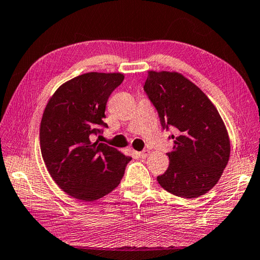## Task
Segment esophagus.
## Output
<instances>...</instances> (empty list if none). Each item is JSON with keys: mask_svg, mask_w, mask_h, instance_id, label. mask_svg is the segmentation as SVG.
<instances>
[{"mask_svg": "<svg viewBox=\"0 0 260 260\" xmlns=\"http://www.w3.org/2000/svg\"><path fill=\"white\" fill-rule=\"evenodd\" d=\"M149 154H150L149 150H143V151H141V152H139V153H137V155L142 157V159H145V157H147V155H149Z\"/></svg>", "mask_w": 260, "mask_h": 260, "instance_id": "34e87169", "label": "esophagus"}]
</instances>
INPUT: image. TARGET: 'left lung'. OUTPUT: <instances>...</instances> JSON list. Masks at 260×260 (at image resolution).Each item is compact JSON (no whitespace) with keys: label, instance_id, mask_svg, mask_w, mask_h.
<instances>
[{"label":"left lung","instance_id":"left-lung-1","mask_svg":"<svg viewBox=\"0 0 260 260\" xmlns=\"http://www.w3.org/2000/svg\"><path fill=\"white\" fill-rule=\"evenodd\" d=\"M146 95L164 129L174 127L169 168L156 180L167 191L196 198L211 190L230 157L228 131L215 106L194 83L177 72L150 71Z\"/></svg>","mask_w":260,"mask_h":260}]
</instances>
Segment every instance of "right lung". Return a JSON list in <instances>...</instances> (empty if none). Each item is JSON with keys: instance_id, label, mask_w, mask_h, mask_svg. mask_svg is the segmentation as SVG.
Here are the masks:
<instances>
[{"instance_id": "obj_1", "label": "right lung", "mask_w": 260, "mask_h": 260, "mask_svg": "<svg viewBox=\"0 0 260 260\" xmlns=\"http://www.w3.org/2000/svg\"><path fill=\"white\" fill-rule=\"evenodd\" d=\"M124 81L121 73L90 72L56 90L40 123V151L54 181L66 194L95 201L119 185L132 157L91 135L107 128V101Z\"/></svg>"}]
</instances>
